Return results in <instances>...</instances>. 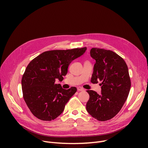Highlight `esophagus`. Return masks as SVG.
Segmentation results:
<instances>
[{"label": "esophagus", "instance_id": "obj_1", "mask_svg": "<svg viewBox=\"0 0 148 148\" xmlns=\"http://www.w3.org/2000/svg\"><path fill=\"white\" fill-rule=\"evenodd\" d=\"M77 90H78V91H83V90H84V89L82 87H78V88H77Z\"/></svg>", "mask_w": 148, "mask_h": 148}]
</instances>
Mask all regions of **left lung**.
Masks as SVG:
<instances>
[{
    "instance_id": "8db88e82",
    "label": "left lung",
    "mask_w": 148,
    "mask_h": 148,
    "mask_svg": "<svg viewBox=\"0 0 148 148\" xmlns=\"http://www.w3.org/2000/svg\"><path fill=\"white\" fill-rule=\"evenodd\" d=\"M91 57L96 61L91 78L92 83L101 81V94L88 90L86 110L99 121L111 119L117 114L127 100L131 80L128 66L118 54L104 49L92 48Z\"/></svg>"
}]
</instances>
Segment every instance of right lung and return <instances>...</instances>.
<instances>
[{
    "instance_id": "add662e5",
    "label": "right lung",
    "mask_w": 148,
    "mask_h": 148,
    "mask_svg": "<svg viewBox=\"0 0 148 148\" xmlns=\"http://www.w3.org/2000/svg\"><path fill=\"white\" fill-rule=\"evenodd\" d=\"M86 50V47L47 51L28 64L21 79L23 96L36 118L50 121L63 112L77 88L64 89L56 80H63L71 62Z\"/></svg>"
}]
</instances>
